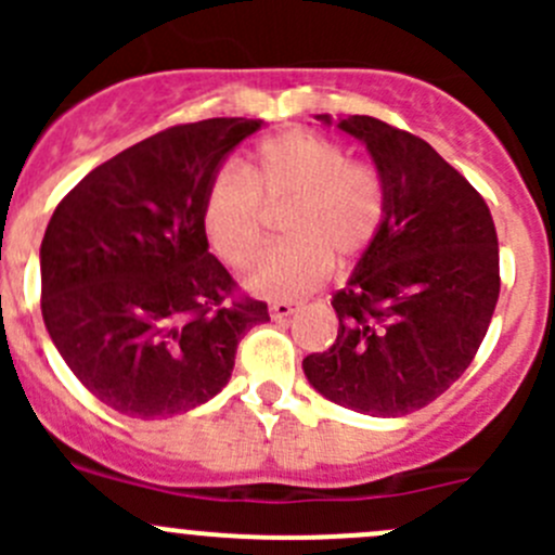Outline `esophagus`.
Wrapping results in <instances>:
<instances>
[{
  "instance_id": "obj_1",
  "label": "esophagus",
  "mask_w": 555,
  "mask_h": 555,
  "mask_svg": "<svg viewBox=\"0 0 555 555\" xmlns=\"http://www.w3.org/2000/svg\"><path fill=\"white\" fill-rule=\"evenodd\" d=\"M295 311H300L298 300H276V304H271L273 319H287V317H293Z\"/></svg>"
}]
</instances>
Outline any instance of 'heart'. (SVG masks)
<instances>
[{
	"mask_svg": "<svg viewBox=\"0 0 555 555\" xmlns=\"http://www.w3.org/2000/svg\"><path fill=\"white\" fill-rule=\"evenodd\" d=\"M284 209L287 244L246 273L266 298H295L319 287L330 266L357 260L386 217V179L371 160H351L335 139L293 131L260 144L244 169H222L204 201V228L217 255L244 268L268 238V210Z\"/></svg>",
	"mask_w": 555,
	"mask_h": 555,
	"instance_id": "heart-1",
	"label": "heart"
}]
</instances>
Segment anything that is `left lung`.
<instances>
[{
	"mask_svg": "<svg viewBox=\"0 0 555 555\" xmlns=\"http://www.w3.org/2000/svg\"><path fill=\"white\" fill-rule=\"evenodd\" d=\"M338 128L382 169L386 217L333 295L338 338L304 371L338 405L405 416L443 395L483 344L500 298L496 228L483 195L424 139L367 115Z\"/></svg>",
	"mask_w": 555,
	"mask_h": 555,
	"instance_id": "1",
	"label": "left lung"
}]
</instances>
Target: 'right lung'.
<instances>
[{"label": "right lung", "instance_id": "right-lung-1", "mask_svg": "<svg viewBox=\"0 0 555 555\" xmlns=\"http://www.w3.org/2000/svg\"><path fill=\"white\" fill-rule=\"evenodd\" d=\"M262 120L182 122L80 179L44 231L42 319L69 371L112 411L177 416L231 378L268 304L209 251L204 201L217 169Z\"/></svg>", "mask_w": 555, "mask_h": 555}]
</instances>
